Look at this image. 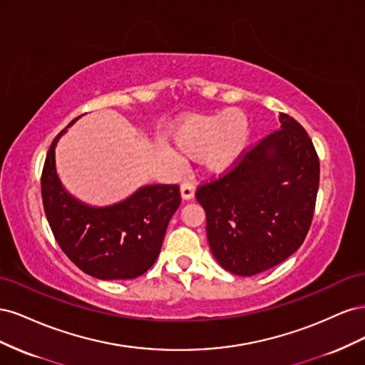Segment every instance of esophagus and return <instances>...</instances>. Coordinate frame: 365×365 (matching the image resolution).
Instances as JSON below:
<instances>
[{
    "instance_id": "esophagus-1",
    "label": "esophagus",
    "mask_w": 365,
    "mask_h": 365,
    "mask_svg": "<svg viewBox=\"0 0 365 365\" xmlns=\"http://www.w3.org/2000/svg\"><path fill=\"white\" fill-rule=\"evenodd\" d=\"M195 196V185L190 181H184L181 184V197L184 201H190Z\"/></svg>"
}]
</instances>
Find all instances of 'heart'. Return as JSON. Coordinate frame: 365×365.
<instances>
[{"label":"heart","mask_w":365,"mask_h":365,"mask_svg":"<svg viewBox=\"0 0 365 365\" xmlns=\"http://www.w3.org/2000/svg\"><path fill=\"white\" fill-rule=\"evenodd\" d=\"M170 138L182 155L200 158L207 172L222 175L244 157L250 141V123L239 109L212 115L193 114L172 129ZM163 153L173 164L181 163V157L172 148L164 146Z\"/></svg>","instance_id":"obj_1"}]
</instances>
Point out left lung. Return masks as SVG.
I'll return each instance as SVG.
<instances>
[{"instance_id": "left-lung-1", "label": "left lung", "mask_w": 365, "mask_h": 365, "mask_svg": "<svg viewBox=\"0 0 365 365\" xmlns=\"http://www.w3.org/2000/svg\"><path fill=\"white\" fill-rule=\"evenodd\" d=\"M280 129L263 138L222 178L201 185L207 239L231 274L256 275L302 247L312 222L319 161L304 128L280 114Z\"/></svg>"}]
</instances>
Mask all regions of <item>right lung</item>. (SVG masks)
I'll return each mask as SVG.
<instances>
[{
	"label": "right lung",
	"mask_w": 365,
	"mask_h": 365,
	"mask_svg": "<svg viewBox=\"0 0 365 365\" xmlns=\"http://www.w3.org/2000/svg\"><path fill=\"white\" fill-rule=\"evenodd\" d=\"M77 118L53 140L43 164L41 192L50 228L62 251L85 274L101 280L135 279L158 257L169 220L181 204L180 187L143 185L103 207L77 200L56 170L58 141Z\"/></svg>",
	"instance_id": "add662e5"
}]
</instances>
